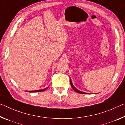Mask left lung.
Segmentation results:
<instances>
[{
	"instance_id": "left-lung-1",
	"label": "left lung",
	"mask_w": 125,
	"mask_h": 125,
	"mask_svg": "<svg viewBox=\"0 0 125 125\" xmlns=\"http://www.w3.org/2000/svg\"><path fill=\"white\" fill-rule=\"evenodd\" d=\"M70 84H71V87H72V88L73 89V90H74L75 91H76V92H78V93H79V94H88V93H86V92H82V91H80V90H77V89L76 87H75L73 85L72 83V81H71V79H70Z\"/></svg>"
}]
</instances>
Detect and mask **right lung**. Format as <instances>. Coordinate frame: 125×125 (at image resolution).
Here are the masks:
<instances>
[{
  "label": "right lung",
  "mask_w": 125,
  "mask_h": 125,
  "mask_svg": "<svg viewBox=\"0 0 125 125\" xmlns=\"http://www.w3.org/2000/svg\"><path fill=\"white\" fill-rule=\"evenodd\" d=\"M47 88H48V87H47V88H44V89H42V90H35V91H28V92H42V91H45V90H46Z\"/></svg>",
  "instance_id": "obj_1"
}]
</instances>
